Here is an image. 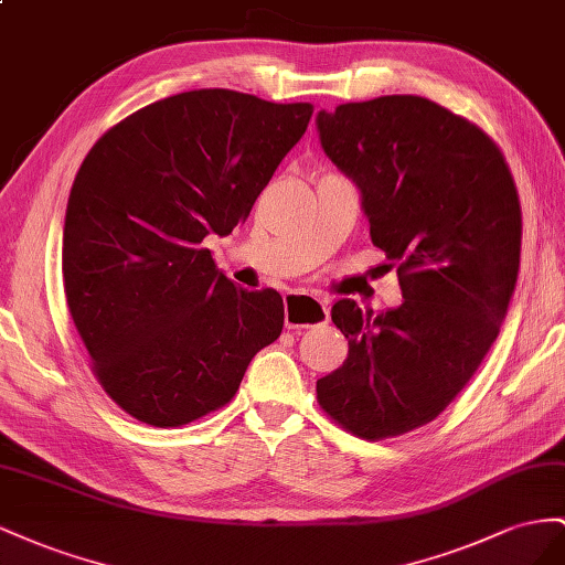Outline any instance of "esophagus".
<instances>
[{
	"mask_svg": "<svg viewBox=\"0 0 565 565\" xmlns=\"http://www.w3.org/2000/svg\"><path fill=\"white\" fill-rule=\"evenodd\" d=\"M284 321L286 329H310L317 324H327L329 310L327 305L305 294H288L284 298Z\"/></svg>",
	"mask_w": 565,
	"mask_h": 565,
	"instance_id": "esophagus-1",
	"label": "esophagus"
}]
</instances>
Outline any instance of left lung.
<instances>
[{
  "mask_svg": "<svg viewBox=\"0 0 565 565\" xmlns=\"http://www.w3.org/2000/svg\"><path fill=\"white\" fill-rule=\"evenodd\" d=\"M317 130L405 298L379 317L333 305L350 350L317 402L358 438H395L445 412L492 348L519 277V191L494 139L424 96L341 104Z\"/></svg>",
  "mask_w": 565,
  "mask_h": 565,
  "instance_id": "obj_1",
  "label": "left lung"
}]
</instances>
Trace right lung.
I'll return each mask as SVG.
<instances>
[{"label": "right lung", "instance_id": "add662e5", "mask_svg": "<svg viewBox=\"0 0 565 565\" xmlns=\"http://www.w3.org/2000/svg\"><path fill=\"white\" fill-rule=\"evenodd\" d=\"M312 110L182 92L113 125L79 166L63 288L92 374L137 422L180 428L224 407L279 338L281 296L241 291L203 238L246 222Z\"/></svg>", "mask_w": 565, "mask_h": 565}]
</instances>
